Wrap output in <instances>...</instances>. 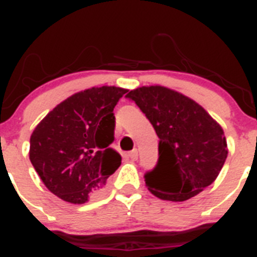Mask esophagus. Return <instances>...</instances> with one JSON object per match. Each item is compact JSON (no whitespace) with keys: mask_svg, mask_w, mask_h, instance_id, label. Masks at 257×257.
Instances as JSON below:
<instances>
[{"mask_svg":"<svg viewBox=\"0 0 257 257\" xmlns=\"http://www.w3.org/2000/svg\"><path fill=\"white\" fill-rule=\"evenodd\" d=\"M128 158H131L132 161H136V159L139 158V152H137V149H133L132 152L128 153Z\"/></svg>","mask_w":257,"mask_h":257,"instance_id":"34e87169","label":"esophagus"}]
</instances>
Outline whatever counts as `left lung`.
<instances>
[{
    "mask_svg": "<svg viewBox=\"0 0 257 257\" xmlns=\"http://www.w3.org/2000/svg\"><path fill=\"white\" fill-rule=\"evenodd\" d=\"M125 98L139 105L159 137L158 162L144 176L153 195L185 201L214 182L227 158V144L201 105L162 86L136 88Z\"/></svg>",
    "mask_w": 257,
    "mask_h": 257,
    "instance_id": "8db88e82",
    "label": "left lung"
}]
</instances>
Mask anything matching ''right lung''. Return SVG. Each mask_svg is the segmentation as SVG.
<instances>
[{
	"label": "right lung",
	"mask_w": 257,
	"mask_h": 257,
	"mask_svg": "<svg viewBox=\"0 0 257 257\" xmlns=\"http://www.w3.org/2000/svg\"><path fill=\"white\" fill-rule=\"evenodd\" d=\"M126 90L115 86L77 92L39 122L30 139V161L49 191L83 204L104 189L121 165L113 108Z\"/></svg>",
	"instance_id": "1"
}]
</instances>
